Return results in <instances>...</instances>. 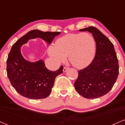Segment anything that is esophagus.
Returning <instances> with one entry per match:
<instances>
[{"instance_id": "34e87169", "label": "esophagus", "mask_w": 125, "mask_h": 125, "mask_svg": "<svg viewBox=\"0 0 125 125\" xmlns=\"http://www.w3.org/2000/svg\"><path fill=\"white\" fill-rule=\"evenodd\" d=\"M69 69V67H63V71L64 72H66L67 71V70Z\"/></svg>"}]
</instances>
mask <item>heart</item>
Masks as SVG:
<instances>
[{"mask_svg": "<svg viewBox=\"0 0 125 125\" xmlns=\"http://www.w3.org/2000/svg\"><path fill=\"white\" fill-rule=\"evenodd\" d=\"M95 42L91 34L87 32L70 33L59 38L55 45H51L48 53L57 64L69 61L78 69L85 67L94 58Z\"/></svg>", "mask_w": 125, "mask_h": 125, "instance_id": "b5f03b06", "label": "heart"}]
</instances>
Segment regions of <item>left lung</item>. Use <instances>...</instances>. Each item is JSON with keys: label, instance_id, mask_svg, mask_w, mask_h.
I'll return each mask as SVG.
<instances>
[{"label": "left lung", "instance_id": "obj_1", "mask_svg": "<svg viewBox=\"0 0 125 125\" xmlns=\"http://www.w3.org/2000/svg\"><path fill=\"white\" fill-rule=\"evenodd\" d=\"M79 31L93 34L96 53L90 64L78 71L74 88L85 98H97L107 94L115 83L119 74L118 60L113 43L97 28L88 27Z\"/></svg>", "mask_w": 125, "mask_h": 125}]
</instances>
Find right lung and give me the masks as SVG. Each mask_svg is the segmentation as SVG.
Instances as JSON below:
<instances>
[{"label": "right lung", "instance_id": "add662e5", "mask_svg": "<svg viewBox=\"0 0 125 125\" xmlns=\"http://www.w3.org/2000/svg\"><path fill=\"white\" fill-rule=\"evenodd\" d=\"M60 32H43L31 30L21 37L12 46L7 59V77L17 93L29 99L45 98L49 95L55 78L63 73V66L53 72L48 70L42 60L35 62L22 56L21 47L31 39L40 38L50 44Z\"/></svg>", "mask_w": 125, "mask_h": 125}]
</instances>
